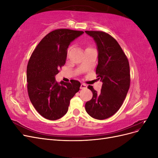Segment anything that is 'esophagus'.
<instances>
[{"instance_id":"1","label":"esophagus","mask_w":158,"mask_h":158,"mask_svg":"<svg viewBox=\"0 0 158 158\" xmlns=\"http://www.w3.org/2000/svg\"><path fill=\"white\" fill-rule=\"evenodd\" d=\"M87 88V85H86V84H81V85H80V89H86Z\"/></svg>"}]
</instances>
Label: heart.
I'll return each mask as SVG.
<instances>
[{
  "label": "heart",
  "mask_w": 158,
  "mask_h": 158,
  "mask_svg": "<svg viewBox=\"0 0 158 158\" xmlns=\"http://www.w3.org/2000/svg\"><path fill=\"white\" fill-rule=\"evenodd\" d=\"M69 50H70V48H69V50H68V51H69Z\"/></svg>",
  "instance_id": "heart-1"
}]
</instances>
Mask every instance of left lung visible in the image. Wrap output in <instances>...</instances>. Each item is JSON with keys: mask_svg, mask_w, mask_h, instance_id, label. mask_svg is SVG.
I'll return each instance as SVG.
<instances>
[{"mask_svg": "<svg viewBox=\"0 0 158 158\" xmlns=\"http://www.w3.org/2000/svg\"><path fill=\"white\" fill-rule=\"evenodd\" d=\"M96 43L98 50V79L103 84L100 94L88 85L93 96L85 103L89 115L99 120L107 118L116 113L125 100L130 87V66L127 57L116 40L101 31H85Z\"/></svg>", "mask_w": 158, "mask_h": 158, "instance_id": "8db88e82", "label": "left lung"}]
</instances>
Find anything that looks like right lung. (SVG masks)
<instances>
[{"mask_svg":"<svg viewBox=\"0 0 158 158\" xmlns=\"http://www.w3.org/2000/svg\"><path fill=\"white\" fill-rule=\"evenodd\" d=\"M84 31L57 29L47 34L33 51L27 66L30 101L42 117L56 120L67 113L70 99L80 90V82H57L55 76L66 63L67 49Z\"/></svg>","mask_w":158,"mask_h":158,"instance_id":"1","label":"right lung"}]
</instances>
